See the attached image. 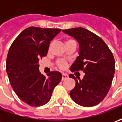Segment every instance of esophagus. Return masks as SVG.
<instances>
[{"label":"esophagus","mask_w":122,"mask_h":122,"mask_svg":"<svg viewBox=\"0 0 122 122\" xmlns=\"http://www.w3.org/2000/svg\"><path fill=\"white\" fill-rule=\"evenodd\" d=\"M68 77V76L67 74H65V73H63V74H62V80H64V79H67Z\"/></svg>","instance_id":"34e87169"}]
</instances>
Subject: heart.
<instances>
[{
	"mask_svg": "<svg viewBox=\"0 0 122 122\" xmlns=\"http://www.w3.org/2000/svg\"><path fill=\"white\" fill-rule=\"evenodd\" d=\"M71 41H74L73 40H68L66 41V43H69V42H71ZM56 65L60 69H64L67 67V65H68V62L64 60V59H58L57 61H56Z\"/></svg>",
	"mask_w": 122,
	"mask_h": 122,
	"instance_id": "obj_1",
	"label": "heart"
}]
</instances>
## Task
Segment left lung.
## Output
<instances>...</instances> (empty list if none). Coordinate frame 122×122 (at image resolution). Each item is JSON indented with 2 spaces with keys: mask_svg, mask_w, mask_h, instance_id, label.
Returning <instances> with one entry per match:
<instances>
[{
  "mask_svg": "<svg viewBox=\"0 0 122 122\" xmlns=\"http://www.w3.org/2000/svg\"><path fill=\"white\" fill-rule=\"evenodd\" d=\"M79 44V56L71 66L72 72L83 71L85 76L75 80V86L70 92L73 101L83 107L99 104L110 90L115 73V59L111 51L100 36L81 27L63 30Z\"/></svg>",
  "mask_w": 122,
  "mask_h": 122,
  "instance_id": "1",
  "label": "left lung"
}]
</instances>
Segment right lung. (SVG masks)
I'll return each mask as SVG.
<instances>
[{"mask_svg":"<svg viewBox=\"0 0 122 122\" xmlns=\"http://www.w3.org/2000/svg\"><path fill=\"white\" fill-rule=\"evenodd\" d=\"M60 31L29 27L17 36L9 48L6 70L11 86L21 101L32 107L47 103L62 79L60 72L51 71L45 77L39 70V60L47 56L51 41Z\"/></svg>","mask_w":122,"mask_h":122,"instance_id":"add662e5","label":"right lung"}]
</instances>
